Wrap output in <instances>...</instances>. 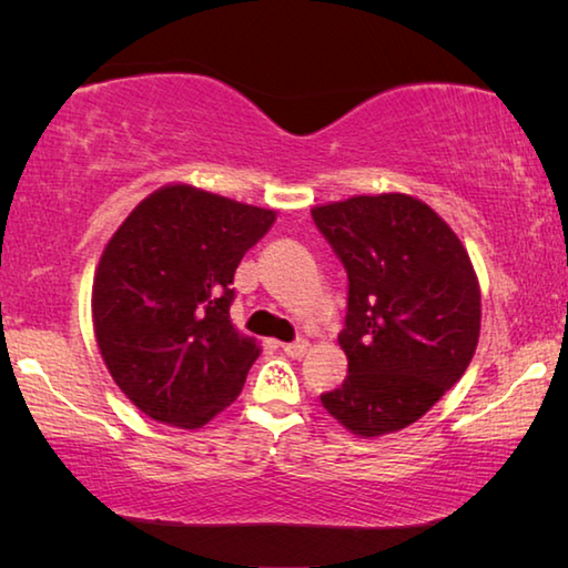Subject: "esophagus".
<instances>
[{"label":"esophagus","mask_w":568,"mask_h":568,"mask_svg":"<svg viewBox=\"0 0 568 568\" xmlns=\"http://www.w3.org/2000/svg\"><path fill=\"white\" fill-rule=\"evenodd\" d=\"M283 353L287 355V358H295L301 361L303 355L307 353V343L305 341H295V343H283Z\"/></svg>","instance_id":"obj_1"}]
</instances>
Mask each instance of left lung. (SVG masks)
<instances>
[{
  "mask_svg": "<svg viewBox=\"0 0 568 568\" xmlns=\"http://www.w3.org/2000/svg\"><path fill=\"white\" fill-rule=\"evenodd\" d=\"M348 273L338 343L343 386L323 408L353 436L416 423L464 376L480 333V285L464 243L406 192L353 195L311 210Z\"/></svg>",
  "mask_w": 568,
  "mask_h": 568,
  "instance_id": "left-lung-1",
  "label": "left lung"
}]
</instances>
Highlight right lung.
<instances>
[{"mask_svg":"<svg viewBox=\"0 0 568 568\" xmlns=\"http://www.w3.org/2000/svg\"><path fill=\"white\" fill-rule=\"evenodd\" d=\"M275 217L172 182L108 240L92 283L94 338L112 381L152 420L195 430L240 396L261 345L230 321L233 275Z\"/></svg>","mask_w":568,"mask_h":568,"instance_id":"right-lung-1","label":"right lung"}]
</instances>
